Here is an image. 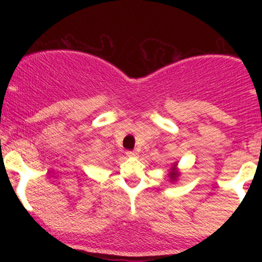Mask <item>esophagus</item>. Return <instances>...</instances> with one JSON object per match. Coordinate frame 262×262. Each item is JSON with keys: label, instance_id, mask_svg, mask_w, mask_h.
I'll return each mask as SVG.
<instances>
[{"label": "esophagus", "instance_id": "1", "mask_svg": "<svg viewBox=\"0 0 262 262\" xmlns=\"http://www.w3.org/2000/svg\"><path fill=\"white\" fill-rule=\"evenodd\" d=\"M138 154H139V152H138L137 150H128L127 151V155L129 158H137Z\"/></svg>", "mask_w": 262, "mask_h": 262}]
</instances>
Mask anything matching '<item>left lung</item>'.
<instances>
[{"label":"left lung","instance_id":"8db88e82","mask_svg":"<svg viewBox=\"0 0 262 262\" xmlns=\"http://www.w3.org/2000/svg\"><path fill=\"white\" fill-rule=\"evenodd\" d=\"M176 165H177V164H173L172 169H171V172L169 173V176H170L171 181H176V180H177V177L180 176L179 171H177V169H176Z\"/></svg>","mask_w":262,"mask_h":262}]
</instances>
